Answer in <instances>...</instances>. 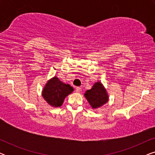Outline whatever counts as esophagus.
Wrapping results in <instances>:
<instances>
[{
  "label": "esophagus",
  "instance_id": "1",
  "mask_svg": "<svg viewBox=\"0 0 155 155\" xmlns=\"http://www.w3.org/2000/svg\"><path fill=\"white\" fill-rule=\"evenodd\" d=\"M75 91H76V92L80 93L82 91V90H81V88L80 87H77L75 88Z\"/></svg>",
  "mask_w": 155,
  "mask_h": 155
}]
</instances>
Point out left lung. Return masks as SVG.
<instances>
[{
    "instance_id": "1",
    "label": "left lung",
    "mask_w": 155,
    "mask_h": 155,
    "mask_svg": "<svg viewBox=\"0 0 155 155\" xmlns=\"http://www.w3.org/2000/svg\"><path fill=\"white\" fill-rule=\"evenodd\" d=\"M84 96L88 101L92 109H99L109 100L107 89L99 81L95 82L90 90H87Z\"/></svg>"
}]
</instances>
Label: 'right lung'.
<instances>
[{
    "instance_id": "right-lung-1",
    "label": "right lung",
    "mask_w": 155,
    "mask_h": 155,
    "mask_svg": "<svg viewBox=\"0 0 155 155\" xmlns=\"http://www.w3.org/2000/svg\"><path fill=\"white\" fill-rule=\"evenodd\" d=\"M74 91L73 87L65 84L54 76L48 80L44 85L41 95L44 100L52 107L62 106L64 99Z\"/></svg>"
}]
</instances>
